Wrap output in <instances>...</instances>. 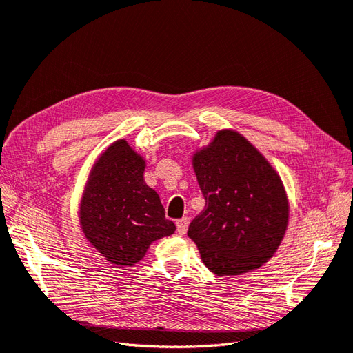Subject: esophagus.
Here are the masks:
<instances>
[{"mask_svg":"<svg viewBox=\"0 0 353 353\" xmlns=\"http://www.w3.org/2000/svg\"><path fill=\"white\" fill-rule=\"evenodd\" d=\"M188 230V218H181L176 221V231L179 236H184Z\"/></svg>","mask_w":353,"mask_h":353,"instance_id":"34e87169","label":"esophagus"}]
</instances>
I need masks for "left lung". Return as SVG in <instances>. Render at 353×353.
<instances>
[{
    "label": "left lung",
    "mask_w": 353,
    "mask_h": 353,
    "mask_svg": "<svg viewBox=\"0 0 353 353\" xmlns=\"http://www.w3.org/2000/svg\"><path fill=\"white\" fill-rule=\"evenodd\" d=\"M193 168L206 205L188 237L213 274L234 276L261 268L275 254L288 225L280 175L248 138L221 130L196 150Z\"/></svg>",
    "instance_id": "obj_1"
}]
</instances>
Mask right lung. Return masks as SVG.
I'll list each match as a JSON object with an SVG mask.
<instances>
[{
	"instance_id": "right-lung-1",
	"label": "right lung",
	"mask_w": 353,
	"mask_h": 353,
	"mask_svg": "<svg viewBox=\"0 0 353 353\" xmlns=\"http://www.w3.org/2000/svg\"><path fill=\"white\" fill-rule=\"evenodd\" d=\"M145 159L126 140L110 144L91 168L79 223L105 261L125 268L140 262L150 244L175 232L159 194L144 181Z\"/></svg>"
}]
</instances>
